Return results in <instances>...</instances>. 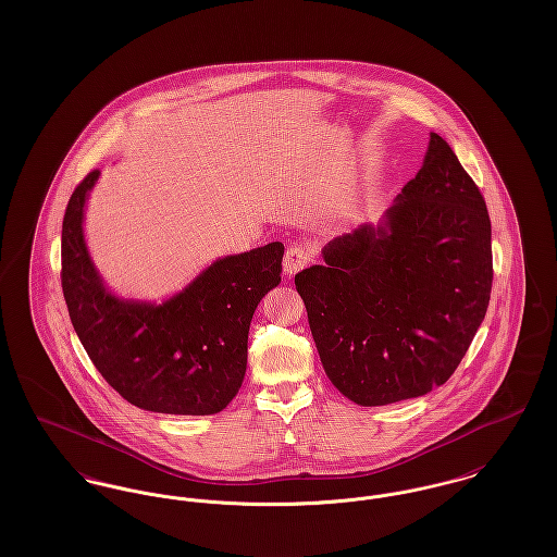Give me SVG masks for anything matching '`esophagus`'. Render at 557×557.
<instances>
[{
    "label": "esophagus",
    "mask_w": 557,
    "mask_h": 557,
    "mask_svg": "<svg viewBox=\"0 0 557 557\" xmlns=\"http://www.w3.org/2000/svg\"><path fill=\"white\" fill-rule=\"evenodd\" d=\"M309 261H311L309 248L302 246V244H294V246H290V248L286 250L284 271L294 275V273H298L300 269H305V267L309 265Z\"/></svg>",
    "instance_id": "34e87169"
}]
</instances>
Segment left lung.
<instances>
[{"instance_id": "obj_1", "label": "left lung", "mask_w": 557, "mask_h": 557, "mask_svg": "<svg viewBox=\"0 0 557 557\" xmlns=\"http://www.w3.org/2000/svg\"><path fill=\"white\" fill-rule=\"evenodd\" d=\"M321 257L294 284L346 398L391 405L449 380L486 315L493 255L484 198L438 133L382 221L332 239Z\"/></svg>"}]
</instances>
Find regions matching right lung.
Segmentation results:
<instances>
[{"label": "right lung", "instance_id": "add662e5", "mask_svg": "<svg viewBox=\"0 0 557 557\" xmlns=\"http://www.w3.org/2000/svg\"><path fill=\"white\" fill-rule=\"evenodd\" d=\"M100 177L75 187L62 221V292L96 370L135 407L211 416L238 395L248 330L267 292L282 282L284 244L216 259L164 302L108 290L83 236L85 202Z\"/></svg>", "mask_w": 557, "mask_h": 557}]
</instances>
